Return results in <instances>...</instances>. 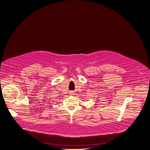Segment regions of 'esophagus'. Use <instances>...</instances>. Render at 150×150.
Returning a JSON list of instances; mask_svg holds the SVG:
<instances>
[{
	"label": "esophagus",
	"mask_w": 150,
	"mask_h": 150,
	"mask_svg": "<svg viewBox=\"0 0 150 150\" xmlns=\"http://www.w3.org/2000/svg\"><path fill=\"white\" fill-rule=\"evenodd\" d=\"M73 92H71V94H71V95H73Z\"/></svg>",
	"instance_id": "1"
}]
</instances>
